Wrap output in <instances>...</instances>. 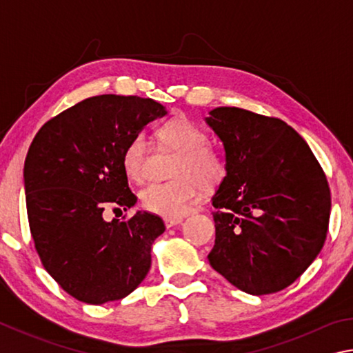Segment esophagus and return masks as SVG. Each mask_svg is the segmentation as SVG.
<instances>
[{
    "instance_id": "esophagus-1",
    "label": "esophagus",
    "mask_w": 353,
    "mask_h": 353,
    "mask_svg": "<svg viewBox=\"0 0 353 353\" xmlns=\"http://www.w3.org/2000/svg\"><path fill=\"white\" fill-rule=\"evenodd\" d=\"M163 221H165V225H166V229H170V227H174V225L182 224L183 218H165Z\"/></svg>"
}]
</instances>
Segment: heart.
<instances>
[{
    "label": "heart",
    "instance_id": "heart-1",
    "mask_svg": "<svg viewBox=\"0 0 353 353\" xmlns=\"http://www.w3.org/2000/svg\"><path fill=\"white\" fill-rule=\"evenodd\" d=\"M163 146L177 151L172 165V181L151 183L141 190L140 201L148 212L162 216H181L196 199L199 185L212 190L223 182L225 162L216 149L208 146V137L188 118H174L157 129ZM146 157V139L143 134L130 137L121 154V168L130 181H140Z\"/></svg>",
    "mask_w": 353,
    "mask_h": 353
}]
</instances>
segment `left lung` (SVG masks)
<instances>
[{
  "instance_id": "obj_1",
  "label": "left lung",
  "mask_w": 353,
  "mask_h": 353,
  "mask_svg": "<svg viewBox=\"0 0 353 353\" xmlns=\"http://www.w3.org/2000/svg\"><path fill=\"white\" fill-rule=\"evenodd\" d=\"M205 123L225 152V177L212 198L210 266L248 294L283 290L324 246L332 207L324 171L282 119L216 107Z\"/></svg>"
}]
</instances>
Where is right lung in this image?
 <instances>
[{"instance_id": "1", "label": "right lung", "mask_w": 353, "mask_h": 353, "mask_svg": "<svg viewBox=\"0 0 353 353\" xmlns=\"http://www.w3.org/2000/svg\"><path fill=\"white\" fill-rule=\"evenodd\" d=\"M166 109L151 98L99 94L46 121L25 160L29 229L48 274L92 305L130 294L151 268V248L165 232L157 214L103 218L113 204L134 207L121 168L130 137Z\"/></svg>"}]
</instances>
